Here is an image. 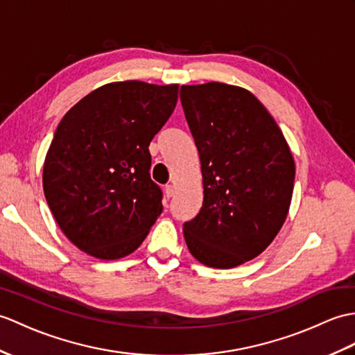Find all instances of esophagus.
<instances>
[{
    "label": "esophagus",
    "instance_id": "esophagus-1",
    "mask_svg": "<svg viewBox=\"0 0 355 355\" xmlns=\"http://www.w3.org/2000/svg\"><path fill=\"white\" fill-rule=\"evenodd\" d=\"M174 192H175V187L172 184H168L166 187H164V196H166L168 200H169V198L174 196Z\"/></svg>",
    "mask_w": 355,
    "mask_h": 355
}]
</instances>
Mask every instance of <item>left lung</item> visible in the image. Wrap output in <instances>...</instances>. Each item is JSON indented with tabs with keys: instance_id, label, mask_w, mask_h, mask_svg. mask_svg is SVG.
<instances>
[{
	"instance_id": "obj_1",
	"label": "left lung",
	"mask_w": 355,
	"mask_h": 355,
	"mask_svg": "<svg viewBox=\"0 0 355 355\" xmlns=\"http://www.w3.org/2000/svg\"><path fill=\"white\" fill-rule=\"evenodd\" d=\"M180 98L204 187L200 213L183 227L186 245L205 266L236 268L260 255L282 230L293 193V155L250 90L210 81L181 86Z\"/></svg>"
}]
</instances>
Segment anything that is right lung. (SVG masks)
Listing matches in <instances>:
<instances>
[{
  "mask_svg": "<svg viewBox=\"0 0 355 355\" xmlns=\"http://www.w3.org/2000/svg\"><path fill=\"white\" fill-rule=\"evenodd\" d=\"M178 85L114 81L62 118L44 163V193L63 234L100 260L135 252L163 210L148 146L174 112Z\"/></svg>",
  "mask_w": 355,
  "mask_h": 355,
  "instance_id": "1",
  "label": "right lung"
}]
</instances>
